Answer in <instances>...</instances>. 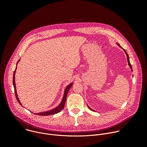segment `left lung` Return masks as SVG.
Returning a JSON list of instances; mask_svg holds the SVG:
<instances>
[{"mask_svg":"<svg viewBox=\"0 0 147 147\" xmlns=\"http://www.w3.org/2000/svg\"><path fill=\"white\" fill-rule=\"evenodd\" d=\"M120 48H122L121 47H120V45L119 44H116ZM123 49V48H122ZM123 49V51H124V52H125V55H126V56H127V61H128V64H129V66H130V69H131V71H133V69H132V67H131V64H130V60H129V55H128V54H127V52L126 51H125L124 49ZM87 106H88V108L90 109V110H91V111H94V112H95V111H94V109H91L88 105H87Z\"/></svg>","mask_w":147,"mask_h":147,"instance_id":"obj_1","label":"left lung"}]
</instances>
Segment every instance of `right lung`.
<instances>
[{"instance_id":"right-lung-1","label":"right lung","mask_w":147,"mask_h":147,"mask_svg":"<svg viewBox=\"0 0 147 147\" xmlns=\"http://www.w3.org/2000/svg\"><path fill=\"white\" fill-rule=\"evenodd\" d=\"M20 60V59L18 60V61H17V64H16V66L18 64V63L19 62V61ZM16 69H17V66L16 67V69L14 71V74H13V86H14V92H15V95H16V99L17 100V101L18 102V103L21 105H22V104L21 103L19 99H18V95H17V90H16V84H15V74H16ZM73 83L71 82L70 83V84H69L65 88V92H64V95H63V99L60 102V103L59 105L56 107L55 108L51 110V111H46V112H39V113H35V115H40V116H48V115H54V114H56L59 112H60L64 108V106L65 105V102H66V98H67V94H68V92L70 90V88H71V87L73 86Z\"/></svg>"}]
</instances>
